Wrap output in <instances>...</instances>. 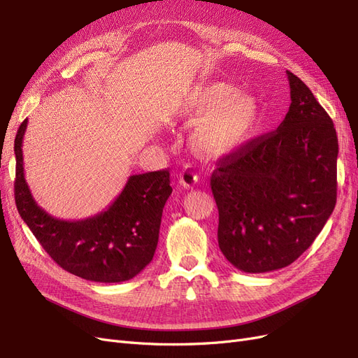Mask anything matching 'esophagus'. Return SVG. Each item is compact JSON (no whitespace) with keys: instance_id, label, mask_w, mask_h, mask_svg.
I'll return each instance as SVG.
<instances>
[{"instance_id":"obj_1","label":"esophagus","mask_w":358,"mask_h":358,"mask_svg":"<svg viewBox=\"0 0 358 358\" xmlns=\"http://www.w3.org/2000/svg\"><path fill=\"white\" fill-rule=\"evenodd\" d=\"M197 180H199L197 173L189 167H185L179 173V183L183 188H187V189L194 188V187H196Z\"/></svg>"}]
</instances>
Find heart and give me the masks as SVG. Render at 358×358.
I'll return each instance as SVG.
<instances>
[{
	"label": "heart",
	"instance_id": "b5f03b06",
	"mask_svg": "<svg viewBox=\"0 0 358 358\" xmlns=\"http://www.w3.org/2000/svg\"><path fill=\"white\" fill-rule=\"evenodd\" d=\"M204 113L194 128L196 143L210 155L225 154L242 145L252 133L258 104L252 95L236 92L225 82H204L192 86L178 104L182 115Z\"/></svg>",
	"mask_w": 358,
	"mask_h": 358
}]
</instances>
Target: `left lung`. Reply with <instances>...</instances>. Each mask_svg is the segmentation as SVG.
<instances>
[{
	"instance_id": "obj_1",
	"label": "left lung",
	"mask_w": 358,
	"mask_h": 358,
	"mask_svg": "<svg viewBox=\"0 0 358 358\" xmlns=\"http://www.w3.org/2000/svg\"><path fill=\"white\" fill-rule=\"evenodd\" d=\"M287 76L291 104L282 124L221 158L210 178L220 249L246 273L294 263L336 204L333 121L297 76Z\"/></svg>"
}]
</instances>
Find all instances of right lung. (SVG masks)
I'll return each mask as SVG.
<instances>
[{
    "label": "right lung",
    "instance_id": "add662e5",
    "mask_svg": "<svg viewBox=\"0 0 358 358\" xmlns=\"http://www.w3.org/2000/svg\"><path fill=\"white\" fill-rule=\"evenodd\" d=\"M28 119L15 138V200L20 218L58 266L103 284L133 279L152 262L161 216L171 194L169 170L129 176L106 210L91 218H53L36 203L24 175L22 142Z\"/></svg>",
    "mask_w": 358,
    "mask_h": 358
}]
</instances>
